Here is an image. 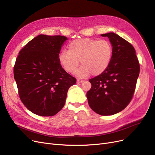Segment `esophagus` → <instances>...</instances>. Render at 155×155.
Segmentation results:
<instances>
[{"label": "esophagus", "mask_w": 155, "mask_h": 155, "mask_svg": "<svg viewBox=\"0 0 155 155\" xmlns=\"http://www.w3.org/2000/svg\"><path fill=\"white\" fill-rule=\"evenodd\" d=\"M77 83H82V82H84V80L78 78V79L77 80Z\"/></svg>", "instance_id": "esophagus-1"}]
</instances>
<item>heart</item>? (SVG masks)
<instances>
[{
	"label": "heart",
	"mask_w": 155,
	"mask_h": 155,
	"mask_svg": "<svg viewBox=\"0 0 155 155\" xmlns=\"http://www.w3.org/2000/svg\"><path fill=\"white\" fill-rule=\"evenodd\" d=\"M68 50L62 51L59 61L68 73L75 71L80 64L82 66L75 72L80 77L91 74L96 76L102 73L108 67L112 55L111 44L105 39L84 38L71 41Z\"/></svg>",
	"instance_id": "heart-1"
}]
</instances>
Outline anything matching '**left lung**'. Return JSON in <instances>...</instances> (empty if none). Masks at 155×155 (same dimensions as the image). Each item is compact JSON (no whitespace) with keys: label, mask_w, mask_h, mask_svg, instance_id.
<instances>
[{"label":"left lung","mask_w":155,"mask_h":155,"mask_svg":"<svg viewBox=\"0 0 155 155\" xmlns=\"http://www.w3.org/2000/svg\"><path fill=\"white\" fill-rule=\"evenodd\" d=\"M101 36L110 40L112 58L106 70L89 80L92 87L87 97L89 106L95 112L110 116L123 110L132 100L140 67L131 43L114 32Z\"/></svg>","instance_id":"8db88e82"}]
</instances>
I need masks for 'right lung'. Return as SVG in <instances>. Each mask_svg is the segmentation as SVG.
<instances>
[{"instance_id":"1","label":"right lung","mask_w":155,"mask_h":155,"mask_svg":"<svg viewBox=\"0 0 155 155\" xmlns=\"http://www.w3.org/2000/svg\"><path fill=\"white\" fill-rule=\"evenodd\" d=\"M67 38L40 35L19 51L14 77L20 99L26 107L40 116H53L64 105L70 86L76 78L59 61L61 47Z\"/></svg>"}]
</instances>
